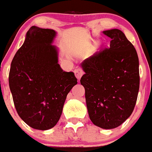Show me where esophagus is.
Listing matches in <instances>:
<instances>
[{"instance_id":"obj_1","label":"esophagus","mask_w":152,"mask_h":152,"mask_svg":"<svg viewBox=\"0 0 152 152\" xmlns=\"http://www.w3.org/2000/svg\"><path fill=\"white\" fill-rule=\"evenodd\" d=\"M74 73H75V76H76V78L78 79V80H80V79L81 78V76H82L84 74V72L82 69L78 68V69H75V71H74Z\"/></svg>"}]
</instances>
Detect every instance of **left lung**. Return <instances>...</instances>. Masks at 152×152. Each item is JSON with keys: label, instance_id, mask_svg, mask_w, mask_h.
Here are the masks:
<instances>
[{"label": "left lung", "instance_id": "left-lung-1", "mask_svg": "<svg viewBox=\"0 0 152 152\" xmlns=\"http://www.w3.org/2000/svg\"><path fill=\"white\" fill-rule=\"evenodd\" d=\"M111 39L109 48H101L82 63L88 113L96 126L112 129L131 116L140 85L137 52L119 29L104 31Z\"/></svg>", "mask_w": 152, "mask_h": 152}]
</instances>
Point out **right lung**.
<instances>
[{"label": "right lung", "mask_w": 152, "mask_h": 152, "mask_svg": "<svg viewBox=\"0 0 152 152\" xmlns=\"http://www.w3.org/2000/svg\"><path fill=\"white\" fill-rule=\"evenodd\" d=\"M56 31L32 26L11 62L9 86L18 114L28 126L48 130L58 121L66 96L77 84L72 72H64L52 45Z\"/></svg>", "instance_id": "1"}]
</instances>
